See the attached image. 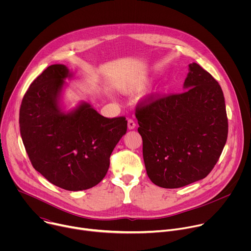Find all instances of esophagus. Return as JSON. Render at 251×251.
<instances>
[{
    "label": "esophagus",
    "mask_w": 251,
    "mask_h": 251,
    "mask_svg": "<svg viewBox=\"0 0 251 251\" xmlns=\"http://www.w3.org/2000/svg\"><path fill=\"white\" fill-rule=\"evenodd\" d=\"M136 127V123L133 119H128V128L131 130V129H134Z\"/></svg>",
    "instance_id": "34e87169"
}]
</instances>
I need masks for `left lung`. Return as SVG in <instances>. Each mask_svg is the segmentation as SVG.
<instances>
[{
    "instance_id": "obj_1",
    "label": "left lung",
    "mask_w": 251,
    "mask_h": 251,
    "mask_svg": "<svg viewBox=\"0 0 251 251\" xmlns=\"http://www.w3.org/2000/svg\"><path fill=\"white\" fill-rule=\"evenodd\" d=\"M189 67L186 91L150 94L136 106L147 175L165 189L181 188L205 177L227 139L221 85L198 63Z\"/></svg>"
}]
</instances>
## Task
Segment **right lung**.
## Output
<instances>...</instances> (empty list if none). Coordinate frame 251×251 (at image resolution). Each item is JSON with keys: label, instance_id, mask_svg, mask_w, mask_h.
Instances as JSON below:
<instances>
[{"label": "right lung", "instance_id": "1", "mask_svg": "<svg viewBox=\"0 0 251 251\" xmlns=\"http://www.w3.org/2000/svg\"><path fill=\"white\" fill-rule=\"evenodd\" d=\"M68 76L65 65L52 64L31 82L21 104L20 130L35 170L61 189L82 191L106 176L127 120L106 118L87 103L61 112L57 99Z\"/></svg>", "mask_w": 251, "mask_h": 251}]
</instances>
